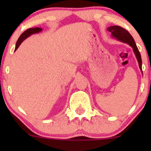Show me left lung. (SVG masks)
<instances>
[{"mask_svg": "<svg viewBox=\"0 0 151 151\" xmlns=\"http://www.w3.org/2000/svg\"><path fill=\"white\" fill-rule=\"evenodd\" d=\"M107 30L111 32L112 37L116 38L117 40L120 41V42L129 45L133 48V52H134L135 55H136V58L137 60H138L140 70H141L142 72V60L141 54H140L139 50H138V47H137L134 40H133L132 36L131 35V34L126 29L123 28V27H120V26H110V27H109L107 28Z\"/></svg>", "mask_w": 151, "mask_h": 151, "instance_id": "8db88e82", "label": "left lung"}]
</instances>
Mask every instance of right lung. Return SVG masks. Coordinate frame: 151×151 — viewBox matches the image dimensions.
Listing matches in <instances>:
<instances>
[{
    "mask_svg": "<svg viewBox=\"0 0 151 151\" xmlns=\"http://www.w3.org/2000/svg\"><path fill=\"white\" fill-rule=\"evenodd\" d=\"M42 30V29L41 28V27H33V28H29V29H27V30H25L23 33L21 34V35L20 36V37L18 38V41H17V42H16V45H15V51L18 49V47L20 45V44H21V43L23 42L24 40H25L26 38L30 37L31 35L40 32Z\"/></svg>",
    "mask_w": 151,
    "mask_h": 151,
    "instance_id": "add662e5",
    "label": "right lung"
}]
</instances>
